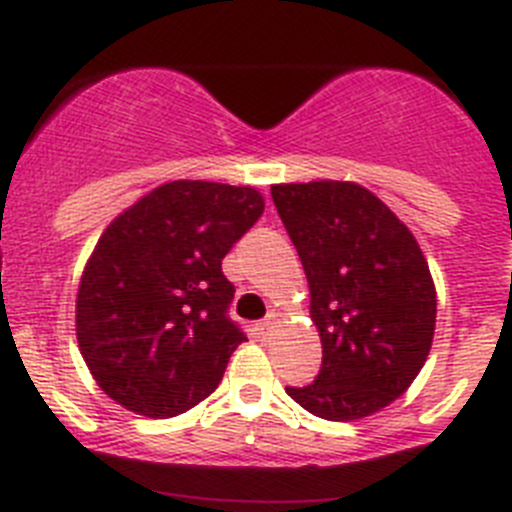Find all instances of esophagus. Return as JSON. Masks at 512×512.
I'll list each match as a JSON object with an SVG mask.
<instances>
[{"label":"esophagus","instance_id":"1","mask_svg":"<svg viewBox=\"0 0 512 512\" xmlns=\"http://www.w3.org/2000/svg\"><path fill=\"white\" fill-rule=\"evenodd\" d=\"M273 326H275V313H270V316H265V319H262V321H257L255 329H257V334H260V336H267V334H270V329H273Z\"/></svg>","mask_w":512,"mask_h":512}]
</instances>
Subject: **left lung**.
I'll list each match as a JSON object with an SVG mask.
<instances>
[{
  "mask_svg": "<svg viewBox=\"0 0 512 512\" xmlns=\"http://www.w3.org/2000/svg\"><path fill=\"white\" fill-rule=\"evenodd\" d=\"M303 262L321 370L285 388L326 421L372 416L411 388L436 329V288L411 229L352 181L270 188Z\"/></svg>",
  "mask_w": 512,
  "mask_h": 512,
  "instance_id": "obj_1",
  "label": "left lung"
}]
</instances>
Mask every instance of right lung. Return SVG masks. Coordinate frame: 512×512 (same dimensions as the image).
<instances>
[{"instance_id":"right-lung-1","label":"right lung","mask_w":512,"mask_h":512,"mask_svg":"<svg viewBox=\"0 0 512 512\" xmlns=\"http://www.w3.org/2000/svg\"><path fill=\"white\" fill-rule=\"evenodd\" d=\"M265 211L252 186L170 181L104 229L81 275L76 339L122 408L170 418L209 398L247 336L222 260Z\"/></svg>"}]
</instances>
